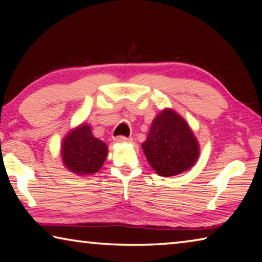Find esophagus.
I'll use <instances>...</instances> for the list:
<instances>
[{
    "label": "esophagus",
    "instance_id": "esophagus-1",
    "mask_svg": "<svg viewBox=\"0 0 262 262\" xmlns=\"http://www.w3.org/2000/svg\"><path fill=\"white\" fill-rule=\"evenodd\" d=\"M115 142H118V143H125V142H130L132 139L130 137H125V136H118L114 139Z\"/></svg>",
    "mask_w": 262,
    "mask_h": 262
}]
</instances>
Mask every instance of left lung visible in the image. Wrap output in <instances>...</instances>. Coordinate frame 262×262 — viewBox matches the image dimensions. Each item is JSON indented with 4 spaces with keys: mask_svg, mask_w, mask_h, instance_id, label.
Returning a JSON list of instances; mask_svg holds the SVG:
<instances>
[{
    "mask_svg": "<svg viewBox=\"0 0 262 262\" xmlns=\"http://www.w3.org/2000/svg\"><path fill=\"white\" fill-rule=\"evenodd\" d=\"M142 149L150 165L162 177H173L189 170L200 154L199 142L188 123L170 108L154 119Z\"/></svg>",
    "mask_w": 262,
    "mask_h": 262,
    "instance_id": "8db88e82",
    "label": "left lung"
}]
</instances>
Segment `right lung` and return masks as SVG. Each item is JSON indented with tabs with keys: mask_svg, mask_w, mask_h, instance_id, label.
Returning <instances> with one entry per match:
<instances>
[{
	"mask_svg": "<svg viewBox=\"0 0 262 262\" xmlns=\"http://www.w3.org/2000/svg\"><path fill=\"white\" fill-rule=\"evenodd\" d=\"M61 156L64 166L73 173L94 174L107 157V145L94 136L90 126L82 123L64 137Z\"/></svg>",
	"mask_w": 262,
	"mask_h": 262,
	"instance_id": "right-lung-1",
	"label": "right lung"
}]
</instances>
